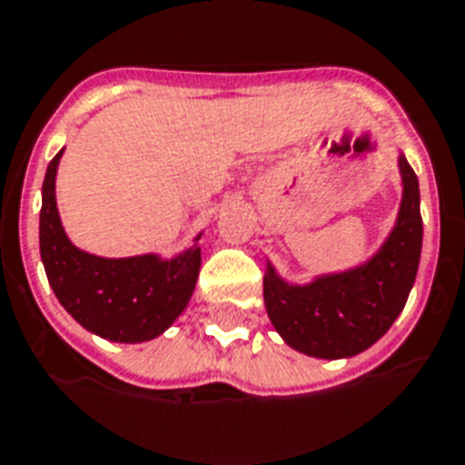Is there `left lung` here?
I'll use <instances>...</instances> for the list:
<instances>
[{
  "instance_id": "left-lung-1",
  "label": "left lung",
  "mask_w": 465,
  "mask_h": 465,
  "mask_svg": "<svg viewBox=\"0 0 465 465\" xmlns=\"http://www.w3.org/2000/svg\"><path fill=\"white\" fill-rule=\"evenodd\" d=\"M403 199L396 225L380 252L355 269L292 285L269 263L263 302L273 329L295 351L312 358H352L367 351L396 322L415 283L422 250L420 187L399 155Z\"/></svg>"
}]
</instances>
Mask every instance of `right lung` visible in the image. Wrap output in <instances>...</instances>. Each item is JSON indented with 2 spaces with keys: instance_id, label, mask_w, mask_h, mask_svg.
I'll use <instances>...</instances> for the list:
<instances>
[{
  "instance_id": "obj_1",
  "label": "right lung",
  "mask_w": 465,
  "mask_h": 465,
  "mask_svg": "<svg viewBox=\"0 0 465 465\" xmlns=\"http://www.w3.org/2000/svg\"><path fill=\"white\" fill-rule=\"evenodd\" d=\"M59 158L62 151L47 165L40 209V256L59 304L84 329L114 343H143L161 336L194 292L202 250L194 244L174 259L158 254L105 259L74 247L54 199Z\"/></svg>"
}]
</instances>
